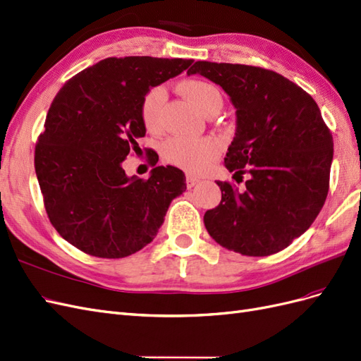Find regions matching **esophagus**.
Returning <instances> with one entry per match:
<instances>
[{
  "mask_svg": "<svg viewBox=\"0 0 361 361\" xmlns=\"http://www.w3.org/2000/svg\"><path fill=\"white\" fill-rule=\"evenodd\" d=\"M200 182V178L197 176H192V174H187V187L192 188L194 185H197Z\"/></svg>",
  "mask_w": 361,
  "mask_h": 361,
  "instance_id": "esophagus-1",
  "label": "esophagus"
}]
</instances>
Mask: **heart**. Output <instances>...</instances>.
Returning <instances> with one entry per match:
<instances>
[{
    "label": "heart",
    "mask_w": 361,
    "mask_h": 361,
    "mask_svg": "<svg viewBox=\"0 0 361 361\" xmlns=\"http://www.w3.org/2000/svg\"><path fill=\"white\" fill-rule=\"evenodd\" d=\"M179 92L200 110L203 114L221 104V94L215 85L200 80H185L179 84ZM167 99L166 89L162 85L150 89L141 102V122L147 130H155L159 126L161 108ZM216 145L209 138H182L174 137L164 145V158L173 166L187 171L202 170L207 161L216 154Z\"/></svg>",
    "instance_id": "b5f03b06"
}]
</instances>
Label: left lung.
Returning a JSON list of instances; mask_svg holds the SVG:
<instances>
[{"label": "left lung", "instance_id": "obj_1", "mask_svg": "<svg viewBox=\"0 0 361 361\" xmlns=\"http://www.w3.org/2000/svg\"><path fill=\"white\" fill-rule=\"evenodd\" d=\"M187 73L231 97L236 133L224 166L241 182L248 174L243 190L216 182L221 202L204 214L207 232L244 256L274 255L307 231L329 194L333 137L319 106L301 87L262 68L195 61Z\"/></svg>", "mask_w": 361, "mask_h": 361}]
</instances>
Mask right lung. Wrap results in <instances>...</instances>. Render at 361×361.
I'll return each instance as SVG.
<instances>
[{"mask_svg":"<svg viewBox=\"0 0 361 361\" xmlns=\"http://www.w3.org/2000/svg\"><path fill=\"white\" fill-rule=\"evenodd\" d=\"M194 60L110 57L76 73L54 97L36 145L35 167L51 224L87 255L120 259L152 243L185 190L182 170L128 176L123 161L146 126L140 108L152 89ZM152 166L158 155L150 152Z\"/></svg>","mask_w":361,"mask_h":361,"instance_id":"obj_1","label":"right lung"}]
</instances>
